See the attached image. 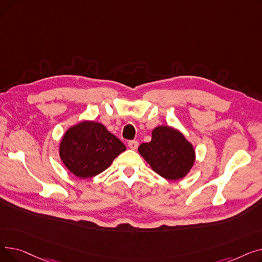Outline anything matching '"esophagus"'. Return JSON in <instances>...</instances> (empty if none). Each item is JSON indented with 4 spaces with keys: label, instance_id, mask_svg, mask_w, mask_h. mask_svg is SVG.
Here are the masks:
<instances>
[{
    "label": "esophagus",
    "instance_id": "obj_1",
    "mask_svg": "<svg viewBox=\"0 0 262 262\" xmlns=\"http://www.w3.org/2000/svg\"><path fill=\"white\" fill-rule=\"evenodd\" d=\"M138 145H139V142L137 141V140H130V141L128 142V146H129V148H132V149H136L137 147H138Z\"/></svg>",
    "mask_w": 262,
    "mask_h": 262
}]
</instances>
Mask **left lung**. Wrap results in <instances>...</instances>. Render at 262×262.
<instances>
[{"mask_svg": "<svg viewBox=\"0 0 262 262\" xmlns=\"http://www.w3.org/2000/svg\"><path fill=\"white\" fill-rule=\"evenodd\" d=\"M138 150L157 174L170 181L186 176L195 158L192 144L182 133L169 126L156 127L152 140L142 143Z\"/></svg>", "mask_w": 262, "mask_h": 262, "instance_id": "left-lung-1", "label": "left lung"}]
</instances>
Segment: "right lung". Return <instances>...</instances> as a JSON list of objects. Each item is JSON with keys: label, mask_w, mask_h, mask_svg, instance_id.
<instances>
[{"label": "right lung", "mask_w": 262, "mask_h": 262, "mask_svg": "<svg viewBox=\"0 0 262 262\" xmlns=\"http://www.w3.org/2000/svg\"><path fill=\"white\" fill-rule=\"evenodd\" d=\"M125 149L103 124L85 121L66 132L59 153L69 171L79 178H87L105 171Z\"/></svg>", "instance_id": "obj_1"}]
</instances>
